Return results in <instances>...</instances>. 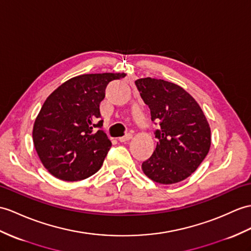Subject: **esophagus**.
<instances>
[{
    "instance_id": "obj_1",
    "label": "esophagus",
    "mask_w": 251,
    "mask_h": 251,
    "mask_svg": "<svg viewBox=\"0 0 251 251\" xmlns=\"http://www.w3.org/2000/svg\"><path fill=\"white\" fill-rule=\"evenodd\" d=\"M131 138H132L131 133H127V135H125L124 137L119 138V141H120V142H127V141H129V140H130Z\"/></svg>"
}]
</instances>
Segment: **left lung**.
Segmentation results:
<instances>
[{
    "label": "left lung",
    "mask_w": 251,
    "mask_h": 251,
    "mask_svg": "<svg viewBox=\"0 0 251 251\" xmlns=\"http://www.w3.org/2000/svg\"><path fill=\"white\" fill-rule=\"evenodd\" d=\"M152 121L159 122L153 155L142 164L156 183L174 184L194 173L211 148V128L195 98L179 85L161 79L135 81Z\"/></svg>",
    "instance_id": "1"
}]
</instances>
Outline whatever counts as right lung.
Instances as JSON below:
<instances>
[{"instance_id": "1", "label": "right lung", "mask_w": 251, "mask_h": 251, "mask_svg": "<svg viewBox=\"0 0 251 251\" xmlns=\"http://www.w3.org/2000/svg\"><path fill=\"white\" fill-rule=\"evenodd\" d=\"M125 75H80L67 80L46 99L35 120L33 142L40 161L52 176L75 182L100 169L112 143L100 129L103 121H99V103L110 81Z\"/></svg>"}]
</instances>
